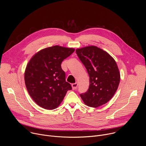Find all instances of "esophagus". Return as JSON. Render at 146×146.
Masks as SVG:
<instances>
[{"label":"esophagus","mask_w":146,"mask_h":146,"mask_svg":"<svg viewBox=\"0 0 146 146\" xmlns=\"http://www.w3.org/2000/svg\"><path fill=\"white\" fill-rule=\"evenodd\" d=\"M72 88H73V90H75L76 89H77V87H78L77 82L73 83V84H72Z\"/></svg>","instance_id":"obj_1"}]
</instances>
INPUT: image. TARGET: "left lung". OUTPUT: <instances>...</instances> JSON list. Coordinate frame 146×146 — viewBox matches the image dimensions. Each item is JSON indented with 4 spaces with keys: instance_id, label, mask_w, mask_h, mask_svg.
<instances>
[{
    "instance_id": "1",
    "label": "left lung",
    "mask_w": 146,
    "mask_h": 146,
    "mask_svg": "<svg viewBox=\"0 0 146 146\" xmlns=\"http://www.w3.org/2000/svg\"><path fill=\"white\" fill-rule=\"evenodd\" d=\"M76 52L90 77L89 88L80 94L81 99L90 107L105 105L113 98L119 83L120 74L115 61L96 46L77 49Z\"/></svg>"
}]
</instances>
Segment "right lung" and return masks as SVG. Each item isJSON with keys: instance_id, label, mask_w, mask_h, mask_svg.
<instances>
[{"instance_id": "1", "label": "right lung", "mask_w": 146, "mask_h": 146, "mask_svg": "<svg viewBox=\"0 0 146 146\" xmlns=\"http://www.w3.org/2000/svg\"><path fill=\"white\" fill-rule=\"evenodd\" d=\"M74 49L55 46L41 50L29 60L25 72L28 92L37 105L47 110L56 109L68 91L72 89L66 81L61 63Z\"/></svg>"}]
</instances>
